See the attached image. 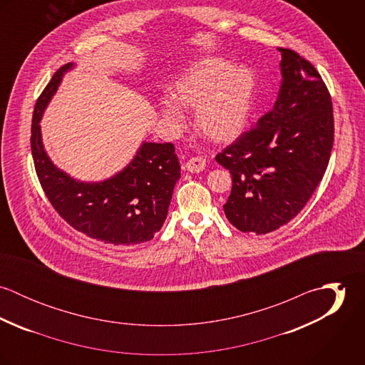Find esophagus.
I'll return each mask as SVG.
<instances>
[{
  "instance_id": "34e87169",
  "label": "esophagus",
  "mask_w": 365,
  "mask_h": 365,
  "mask_svg": "<svg viewBox=\"0 0 365 365\" xmlns=\"http://www.w3.org/2000/svg\"><path fill=\"white\" fill-rule=\"evenodd\" d=\"M207 160L204 157H192L185 163V170L190 173H201L205 170Z\"/></svg>"
}]
</instances>
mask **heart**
<instances>
[{
  "mask_svg": "<svg viewBox=\"0 0 365 365\" xmlns=\"http://www.w3.org/2000/svg\"><path fill=\"white\" fill-rule=\"evenodd\" d=\"M257 81L249 67H237L219 57L191 63L168 88V100L158 103L164 122L181 128V109L194 110L197 130L216 143L236 140L247 129L256 104Z\"/></svg>",
  "mask_w": 365,
  "mask_h": 365,
  "instance_id": "b5f03b06",
  "label": "heart"
}]
</instances>
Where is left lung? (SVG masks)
I'll return each instance as SVG.
<instances>
[{
	"label": "left lung",
	"mask_w": 365,
	"mask_h": 365,
	"mask_svg": "<svg viewBox=\"0 0 365 365\" xmlns=\"http://www.w3.org/2000/svg\"><path fill=\"white\" fill-rule=\"evenodd\" d=\"M278 51L282 81L274 108L216 155L233 180L225 215L240 232L256 235L279 229L307 205L334 139L333 105L320 74L298 53Z\"/></svg>",
	"instance_id": "8db88e82"
}]
</instances>
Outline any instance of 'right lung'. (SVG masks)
Returning <instances> with one entry per match:
<instances>
[{"instance_id":"1","label":"right lung","mask_w":365,"mask_h":365,"mask_svg":"<svg viewBox=\"0 0 365 365\" xmlns=\"http://www.w3.org/2000/svg\"><path fill=\"white\" fill-rule=\"evenodd\" d=\"M73 67H60L35 105L31 149L39 182L57 213L88 237L125 246L149 242L167 217L181 175L175 149L173 143L143 142L122 171L100 182L78 181L57 168L43 148L39 122Z\"/></svg>"}]
</instances>
